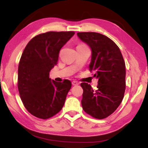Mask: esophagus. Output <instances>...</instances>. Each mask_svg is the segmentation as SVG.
<instances>
[{"label":"esophagus","mask_w":148,"mask_h":148,"mask_svg":"<svg viewBox=\"0 0 148 148\" xmlns=\"http://www.w3.org/2000/svg\"><path fill=\"white\" fill-rule=\"evenodd\" d=\"M72 84L73 86H77V85H79V82H76V81H73V82H72Z\"/></svg>","instance_id":"obj_1"}]
</instances>
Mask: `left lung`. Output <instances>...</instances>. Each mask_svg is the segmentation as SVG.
<instances>
[{
	"mask_svg": "<svg viewBox=\"0 0 148 148\" xmlns=\"http://www.w3.org/2000/svg\"><path fill=\"white\" fill-rule=\"evenodd\" d=\"M92 50L89 68L94 71L98 79L97 90L82 83V100L85 112L96 119H105L112 114L122 102L125 91V63L116 44L102 34L96 32L77 34Z\"/></svg>",
	"mask_w": 148,
	"mask_h": 148,
	"instance_id": "obj_1",
	"label": "left lung"
}]
</instances>
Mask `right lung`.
<instances>
[{
    "label": "right lung",
    "mask_w": 148,
    "mask_h": 148,
    "mask_svg": "<svg viewBox=\"0 0 148 148\" xmlns=\"http://www.w3.org/2000/svg\"><path fill=\"white\" fill-rule=\"evenodd\" d=\"M73 32H49L32 38L24 49L18 67V90L24 106L38 118L47 119L59 112L71 88L69 80L49 78L60 50Z\"/></svg>",
    "instance_id": "obj_1"
}]
</instances>
